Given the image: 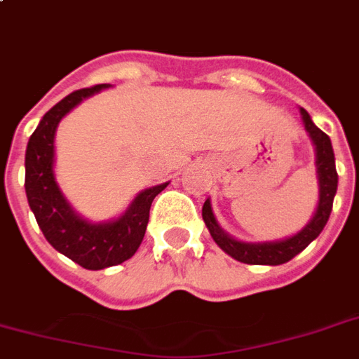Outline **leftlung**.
<instances>
[{"mask_svg": "<svg viewBox=\"0 0 359 359\" xmlns=\"http://www.w3.org/2000/svg\"><path fill=\"white\" fill-rule=\"evenodd\" d=\"M302 121H304V129L310 135V139L316 146V169H318V182H320V201H318V209H316L314 217L308 222L306 226L302 228L301 232L294 233L287 240L281 241H264V243H247V241L233 240L232 236H228L219 222L215 219L213 209H211V201L207 200L201 209V217L205 226L211 232V238L215 243L228 253L232 259L245 264H270V266H278L283 262H289L293 257L301 253L302 249H306L312 241L318 238L327 224L329 215L333 209V200H335L337 184H339V175H337L335 167V154H333V146L331 139L325 133L314 126V121L310 119L308 112L301 108Z\"/></svg>", "mask_w": 359, "mask_h": 359, "instance_id": "8db88e82", "label": "left lung"}]
</instances>
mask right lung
<instances>
[{"label":"right lung","mask_w":359,"mask_h":359,"mask_svg":"<svg viewBox=\"0 0 359 359\" xmlns=\"http://www.w3.org/2000/svg\"><path fill=\"white\" fill-rule=\"evenodd\" d=\"M106 87L108 85L102 83L79 89L53 106L41 118L38 129L32 133L26 148V159H24L26 198L30 209L36 215L45 240L58 253H62L87 270L116 266L137 253L148 226L154 198L167 187V182H163L158 187L146 188L133 200L129 209L119 219L100 222V224H93L81 219L78 213H74L70 203L65 200L53 171L55 131L58 121L72 108H76L83 98L91 97Z\"/></svg>","instance_id":"obj_1"}]
</instances>
